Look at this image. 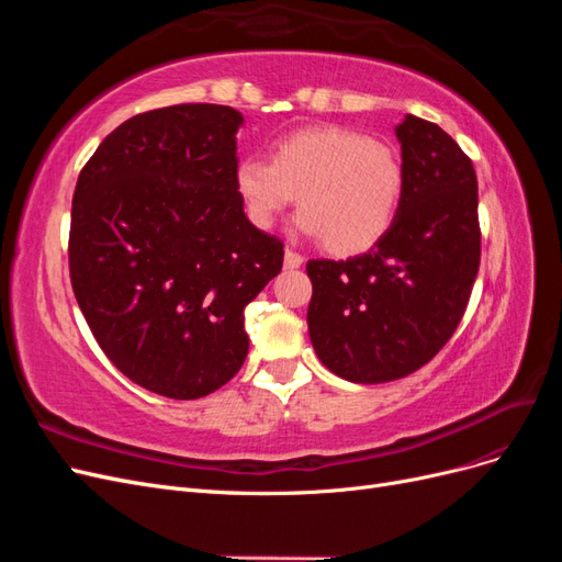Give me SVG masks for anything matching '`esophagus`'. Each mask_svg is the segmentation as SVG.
I'll list each match as a JSON object with an SVG mask.
<instances>
[{"label": "esophagus", "mask_w": 562, "mask_h": 562, "mask_svg": "<svg viewBox=\"0 0 562 562\" xmlns=\"http://www.w3.org/2000/svg\"><path fill=\"white\" fill-rule=\"evenodd\" d=\"M302 262H304V260H302L300 252H295L293 248H285V258H283L285 269H297Z\"/></svg>", "instance_id": "34e87169"}]
</instances>
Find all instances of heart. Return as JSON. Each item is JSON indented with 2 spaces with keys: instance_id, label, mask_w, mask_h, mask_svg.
Returning <instances> with one entry per match:
<instances>
[{
  "instance_id": "obj_1",
  "label": "heart",
  "mask_w": 562,
  "mask_h": 562,
  "mask_svg": "<svg viewBox=\"0 0 562 562\" xmlns=\"http://www.w3.org/2000/svg\"><path fill=\"white\" fill-rule=\"evenodd\" d=\"M234 184L255 227L271 229L297 199L302 234L335 255H359L394 225L405 171L389 143L347 126H312L279 140L269 161L246 157Z\"/></svg>"
}]
</instances>
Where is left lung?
<instances>
[{
	"mask_svg": "<svg viewBox=\"0 0 562 562\" xmlns=\"http://www.w3.org/2000/svg\"><path fill=\"white\" fill-rule=\"evenodd\" d=\"M405 171L394 225L368 252L310 260V337L337 378L380 384L429 363L457 330L481 265L479 180L438 124L396 126Z\"/></svg>",
	"mask_w": 562,
	"mask_h": 562,
	"instance_id": "1",
	"label": "left lung"
}]
</instances>
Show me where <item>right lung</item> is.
Instances as JSON below:
<instances>
[{
  "instance_id": "right-lung-1",
  "label": "right lung",
  "mask_w": 562,
  "mask_h": 562,
  "mask_svg": "<svg viewBox=\"0 0 562 562\" xmlns=\"http://www.w3.org/2000/svg\"><path fill=\"white\" fill-rule=\"evenodd\" d=\"M241 126V112L206 103L135 114L77 180L79 310L108 359L166 398L209 396L239 372L246 304L283 265L236 192Z\"/></svg>"
}]
</instances>
